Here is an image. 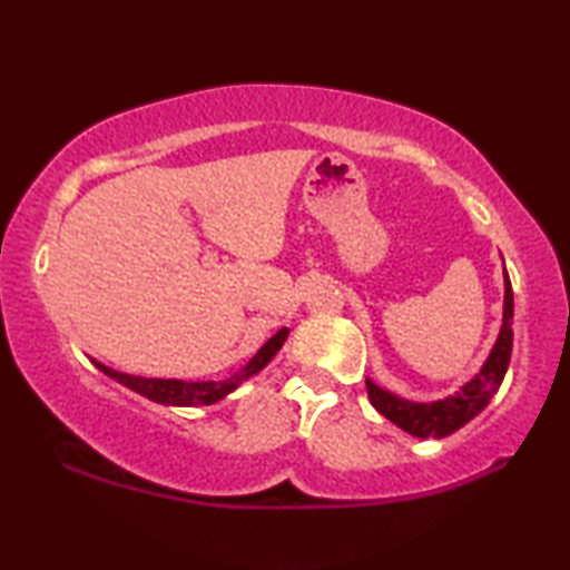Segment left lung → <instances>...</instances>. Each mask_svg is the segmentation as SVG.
<instances>
[{
    "mask_svg": "<svg viewBox=\"0 0 570 570\" xmlns=\"http://www.w3.org/2000/svg\"><path fill=\"white\" fill-rule=\"evenodd\" d=\"M503 324H500L498 340L490 350L488 360L482 362L480 372L475 377L468 380L462 387L450 394L445 400L435 402H412L404 400L400 394L380 387L377 382L366 377V394H370L372 407L380 414H384L390 422L397 424L400 430L410 432L412 438H448L452 432L460 430L462 424H468L472 417L488 407V402L493 400L510 364V352H513V286L503 264Z\"/></svg>",
    "mask_w": 570,
    "mask_h": 570,
    "instance_id": "1",
    "label": "left lung"
}]
</instances>
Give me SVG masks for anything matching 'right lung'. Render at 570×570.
<instances>
[{"instance_id":"obj_1","label":"right lung","mask_w":570,"mask_h":570,"mask_svg":"<svg viewBox=\"0 0 570 570\" xmlns=\"http://www.w3.org/2000/svg\"><path fill=\"white\" fill-rule=\"evenodd\" d=\"M288 336V330H278L272 340H268L262 350H258L250 362L244 366V370L230 374L228 380H218V382H186V380H156V377H135V374H125V372H115L110 366H105L102 362L92 364L98 366L102 374H108L115 382L125 384V387L142 394L158 404H166V407H196V404H216L224 397H228L230 392L238 390L246 380L254 377L264 370V366L274 360L282 350L284 342Z\"/></svg>"}]
</instances>
